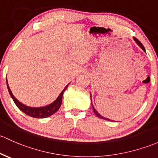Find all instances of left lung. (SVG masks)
Returning <instances> with one entry per match:
<instances>
[{
	"label": "left lung",
	"mask_w": 158,
	"mask_h": 158,
	"mask_svg": "<svg viewBox=\"0 0 158 158\" xmlns=\"http://www.w3.org/2000/svg\"><path fill=\"white\" fill-rule=\"evenodd\" d=\"M134 40H135V43H137L138 45H139L140 47H141V49H142L143 51L145 52V48H144V45H143L141 43V42H140L139 40H138L137 39H136V38H134ZM90 98H91V94H90ZM91 103H92V99H91ZM92 107H93V110H94V113H95V114H96V115H97V116H98L99 118H103V119H105V120H110V119H109V118H104V117H103V116H102V115H100V113H98V112H97V110H95V108H94V106H93V104H92Z\"/></svg>",
	"instance_id": "left-lung-1"
}]
</instances>
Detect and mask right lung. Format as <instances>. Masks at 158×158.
Returning <instances> with one entry per match:
<instances>
[{
	"label": "right lung",
	"instance_id": "obj_1",
	"mask_svg": "<svg viewBox=\"0 0 158 158\" xmlns=\"http://www.w3.org/2000/svg\"><path fill=\"white\" fill-rule=\"evenodd\" d=\"M6 86H7L8 91H9V94L10 95L11 98L13 99L14 102L15 103L17 106L18 107L19 110L22 112H23L25 114L30 115L31 117H33V118H46V117L50 116V115H53L54 113H56L58 110H59L60 106H61V102H62V97L63 94H64V90L67 89L68 84L64 89L61 91V94H59V96L58 97V98L55 100L53 103H52L49 105L45 106L43 107H30L24 105L22 103L19 101L18 100H17V98H15L14 95H13L12 92H11L10 89L9 85H8L7 83V79L6 78Z\"/></svg>",
	"mask_w": 158,
	"mask_h": 158
}]
</instances>
